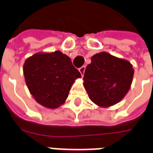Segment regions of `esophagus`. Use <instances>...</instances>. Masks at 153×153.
Listing matches in <instances>:
<instances>
[{"instance_id": "obj_1", "label": "esophagus", "mask_w": 153, "mask_h": 153, "mask_svg": "<svg viewBox=\"0 0 153 153\" xmlns=\"http://www.w3.org/2000/svg\"><path fill=\"white\" fill-rule=\"evenodd\" d=\"M79 71L80 73L82 75H83V74H84V71H85V66H82L80 67L79 69Z\"/></svg>"}]
</instances>
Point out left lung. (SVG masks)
Masks as SVG:
<instances>
[{
  "instance_id": "left-lung-1",
  "label": "left lung",
  "mask_w": 153,
  "mask_h": 153,
  "mask_svg": "<svg viewBox=\"0 0 153 153\" xmlns=\"http://www.w3.org/2000/svg\"><path fill=\"white\" fill-rule=\"evenodd\" d=\"M84 72L83 85L97 106L108 107L120 102L131 85L134 70L128 60L100 52L91 58Z\"/></svg>"
}]
</instances>
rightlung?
Masks as SVG:
<instances>
[{"label": "right lung", "mask_w": 153, "mask_h": 153, "mask_svg": "<svg viewBox=\"0 0 153 153\" xmlns=\"http://www.w3.org/2000/svg\"><path fill=\"white\" fill-rule=\"evenodd\" d=\"M25 82L37 102L54 109L64 104L74 80L81 77L69 56L60 51L37 53L24 65Z\"/></svg>", "instance_id": "1"}]
</instances>
